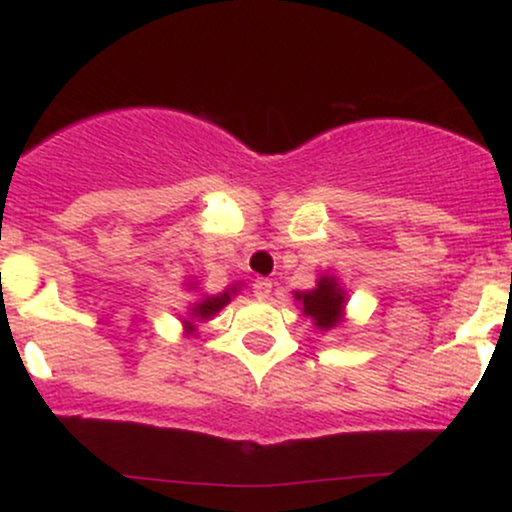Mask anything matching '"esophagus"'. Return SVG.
<instances>
[{"mask_svg":"<svg viewBox=\"0 0 512 512\" xmlns=\"http://www.w3.org/2000/svg\"><path fill=\"white\" fill-rule=\"evenodd\" d=\"M252 291H255V296L264 301V298H269V293H272V281L269 279H257L255 284H252Z\"/></svg>","mask_w":512,"mask_h":512,"instance_id":"34e87169","label":"esophagus"}]
</instances>
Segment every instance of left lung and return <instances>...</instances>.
Listing matches in <instances>:
<instances>
[{"label": "left lung", "instance_id": "obj_1", "mask_svg": "<svg viewBox=\"0 0 512 512\" xmlns=\"http://www.w3.org/2000/svg\"><path fill=\"white\" fill-rule=\"evenodd\" d=\"M293 298L301 305L303 315L313 320L317 330L330 332L344 325L346 320V291L334 274H320L315 289L293 291Z\"/></svg>", "mask_w": 512, "mask_h": 512}]
</instances>
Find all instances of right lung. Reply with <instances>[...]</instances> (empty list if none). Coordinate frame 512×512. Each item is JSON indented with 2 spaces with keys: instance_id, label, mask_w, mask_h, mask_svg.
Returning a JSON list of instances; mask_svg holds the SVG:
<instances>
[{
  "instance_id": "right-lung-1",
  "label": "right lung",
  "mask_w": 512,
  "mask_h": 512,
  "mask_svg": "<svg viewBox=\"0 0 512 512\" xmlns=\"http://www.w3.org/2000/svg\"><path fill=\"white\" fill-rule=\"evenodd\" d=\"M185 286H190V289H197V281H190V284H185ZM238 291H240V284L228 286L226 291L214 293V296H211V293H202V296H199L195 303H190V308H187V315L180 317L182 332H185L187 337H190V334H197L199 322H207L214 315H219L221 310L226 308L228 303H231V298L236 296Z\"/></svg>"
}]
</instances>
